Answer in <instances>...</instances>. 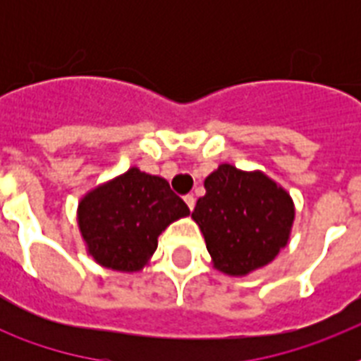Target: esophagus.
<instances>
[{
  "label": "esophagus",
  "instance_id": "esophagus-1",
  "mask_svg": "<svg viewBox=\"0 0 361 361\" xmlns=\"http://www.w3.org/2000/svg\"><path fill=\"white\" fill-rule=\"evenodd\" d=\"M185 204L192 212V209H195V204H197V198H195V195H185Z\"/></svg>",
  "mask_w": 361,
  "mask_h": 361
}]
</instances>
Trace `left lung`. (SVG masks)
<instances>
[{"instance_id":"8db88e82","label":"left lung","mask_w":361,"mask_h":361,"mask_svg":"<svg viewBox=\"0 0 361 361\" xmlns=\"http://www.w3.org/2000/svg\"><path fill=\"white\" fill-rule=\"evenodd\" d=\"M192 219L206 240L214 266L223 274L247 275L271 262L290 236V195L262 172L221 164L204 181Z\"/></svg>"}]
</instances>
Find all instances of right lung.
<instances>
[{
	"label": "right lung",
	"instance_id": "obj_1",
	"mask_svg": "<svg viewBox=\"0 0 361 361\" xmlns=\"http://www.w3.org/2000/svg\"><path fill=\"white\" fill-rule=\"evenodd\" d=\"M189 215L187 204L159 176L129 169L99 185L78 204V226L87 252L104 268L138 271L146 266L159 234Z\"/></svg>",
	"mask_w": 361,
	"mask_h": 361
}]
</instances>
